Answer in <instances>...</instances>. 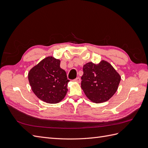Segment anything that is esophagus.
<instances>
[{"label":"esophagus","instance_id":"esophagus-1","mask_svg":"<svg viewBox=\"0 0 148 148\" xmlns=\"http://www.w3.org/2000/svg\"><path fill=\"white\" fill-rule=\"evenodd\" d=\"M74 82L79 83H80V82H81V79H80L79 77H77V78H75V79H74Z\"/></svg>","mask_w":148,"mask_h":148}]
</instances>
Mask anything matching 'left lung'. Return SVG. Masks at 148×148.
Here are the masks:
<instances>
[{
	"label": "left lung",
	"instance_id": "left-lung-1",
	"mask_svg": "<svg viewBox=\"0 0 148 148\" xmlns=\"http://www.w3.org/2000/svg\"><path fill=\"white\" fill-rule=\"evenodd\" d=\"M81 86L85 95L95 103L109 100L117 91L121 77L108 62H90L83 65Z\"/></svg>",
	"mask_w": 148,
	"mask_h": 148
}]
</instances>
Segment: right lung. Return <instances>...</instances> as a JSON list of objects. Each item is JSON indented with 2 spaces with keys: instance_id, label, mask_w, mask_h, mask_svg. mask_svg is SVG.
Instances as JSON below:
<instances>
[{
  "instance_id": "1",
  "label": "right lung",
  "mask_w": 148,
  "mask_h": 148,
  "mask_svg": "<svg viewBox=\"0 0 148 148\" xmlns=\"http://www.w3.org/2000/svg\"><path fill=\"white\" fill-rule=\"evenodd\" d=\"M60 60L52 56L44 58L28 72V80L33 92L39 99L49 104H57L68 91L65 71L60 67Z\"/></svg>"
}]
</instances>
